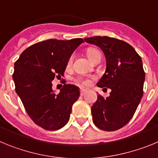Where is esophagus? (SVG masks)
Returning a JSON list of instances; mask_svg holds the SVG:
<instances>
[{"label":"esophagus","mask_w":158,"mask_h":158,"mask_svg":"<svg viewBox=\"0 0 158 158\" xmlns=\"http://www.w3.org/2000/svg\"><path fill=\"white\" fill-rule=\"evenodd\" d=\"M86 93H87V90H85V89H81V96H84Z\"/></svg>","instance_id":"esophagus-1"}]
</instances>
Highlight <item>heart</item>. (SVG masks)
I'll use <instances>...</instances> for the list:
<instances>
[{
	"mask_svg": "<svg viewBox=\"0 0 158 158\" xmlns=\"http://www.w3.org/2000/svg\"><path fill=\"white\" fill-rule=\"evenodd\" d=\"M88 58L90 59L91 62H94L95 60L96 59L99 57H101L100 55V53L99 52V51H97L96 49L94 48H90L86 52ZM75 81L77 82V84H78L79 85L82 86V87H88V86L90 85L91 84V78L90 77H77V78H75Z\"/></svg>",
	"mask_w": 158,
	"mask_h": 158,
	"instance_id": "obj_1",
	"label": "heart"
}]
</instances>
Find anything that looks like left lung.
<instances>
[{
    "instance_id": "obj_1",
    "label": "left lung",
    "mask_w": 158,
    "mask_h": 158,
    "mask_svg": "<svg viewBox=\"0 0 158 158\" xmlns=\"http://www.w3.org/2000/svg\"><path fill=\"white\" fill-rule=\"evenodd\" d=\"M85 41L104 52L106 71L96 85L111 89L108 97L98 95L93 104V123L103 131H116L132 118L143 95L145 72L142 58L130 44L115 38L94 36Z\"/></svg>"
}]
</instances>
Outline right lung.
<instances>
[{"label":"right lung","instance_id":"right-lung-1","mask_svg":"<svg viewBox=\"0 0 158 158\" xmlns=\"http://www.w3.org/2000/svg\"><path fill=\"white\" fill-rule=\"evenodd\" d=\"M83 42L80 38L40 42L23 51L15 62L16 93L30 118L43 129L56 131L69 121L73 104L80 96L79 88L64 85L56 94L52 81L63 77L69 58Z\"/></svg>","mask_w":158,"mask_h":158}]
</instances>
